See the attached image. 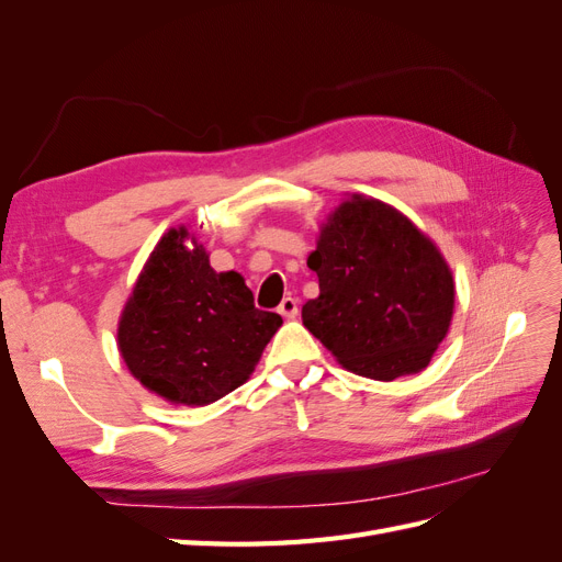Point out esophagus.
I'll use <instances>...</instances> for the list:
<instances>
[{
	"label": "esophagus",
	"mask_w": 562,
	"mask_h": 562,
	"mask_svg": "<svg viewBox=\"0 0 562 562\" xmlns=\"http://www.w3.org/2000/svg\"><path fill=\"white\" fill-rule=\"evenodd\" d=\"M279 314L285 318H295L297 316V300L295 297H283L279 304Z\"/></svg>",
	"instance_id": "1"
}]
</instances>
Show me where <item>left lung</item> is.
<instances>
[{"mask_svg":"<svg viewBox=\"0 0 562 562\" xmlns=\"http://www.w3.org/2000/svg\"><path fill=\"white\" fill-rule=\"evenodd\" d=\"M307 265L321 293L302 323L347 370L391 382L429 366L450 328L454 281L403 213L353 194L321 227Z\"/></svg>","mask_w":562,"mask_h":562,"instance_id":"obj_1","label":"left lung"}]
</instances>
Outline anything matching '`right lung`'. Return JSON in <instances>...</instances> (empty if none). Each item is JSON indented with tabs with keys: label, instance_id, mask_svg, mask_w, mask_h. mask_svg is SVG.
<instances>
[{
	"label": "right lung",
	"instance_id": "obj_1",
	"mask_svg": "<svg viewBox=\"0 0 562 562\" xmlns=\"http://www.w3.org/2000/svg\"><path fill=\"white\" fill-rule=\"evenodd\" d=\"M187 229L166 232L119 318V351L157 396L209 405L241 386L283 318L255 307L236 271H217ZM194 239V236H192Z\"/></svg>",
	"mask_w": 562,
	"mask_h": 562
}]
</instances>
